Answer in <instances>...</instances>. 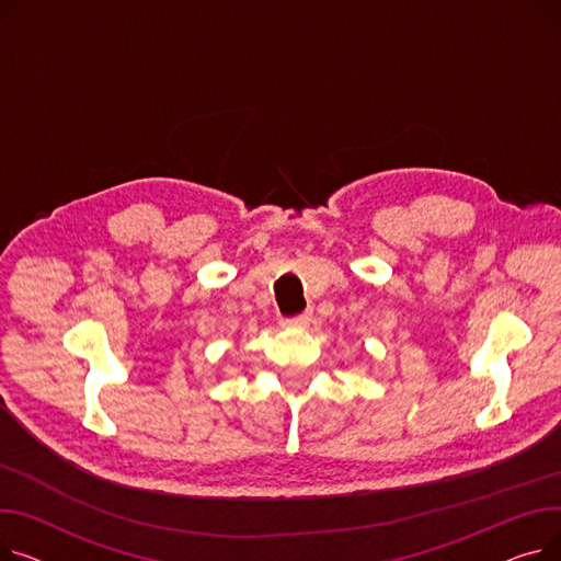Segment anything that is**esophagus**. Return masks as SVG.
Listing matches in <instances>:
<instances>
[{
    "instance_id": "1",
    "label": "esophagus",
    "mask_w": 561,
    "mask_h": 561,
    "mask_svg": "<svg viewBox=\"0 0 561 561\" xmlns=\"http://www.w3.org/2000/svg\"><path fill=\"white\" fill-rule=\"evenodd\" d=\"M311 318H313V313H311V311H305V313H300V316H296V318L286 320V325H290V328H307L309 322H311Z\"/></svg>"
}]
</instances>
